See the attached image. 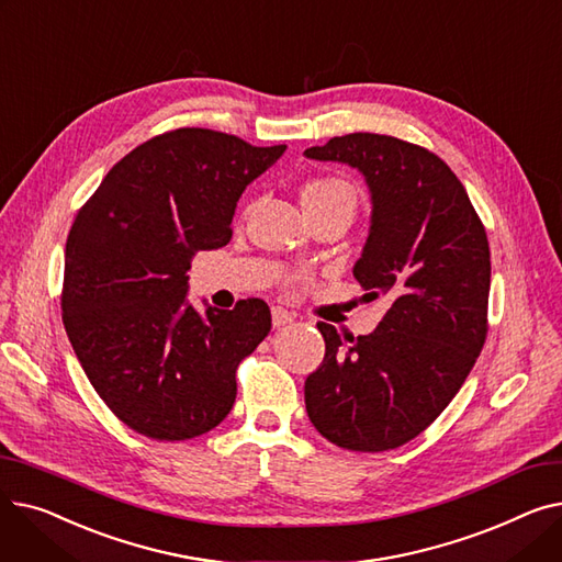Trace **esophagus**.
<instances>
[{"instance_id":"obj_1","label":"esophagus","mask_w":562,"mask_h":562,"mask_svg":"<svg viewBox=\"0 0 562 562\" xmlns=\"http://www.w3.org/2000/svg\"><path fill=\"white\" fill-rule=\"evenodd\" d=\"M271 316H273V326L276 328H282V326H289V323H293V316L289 310H284V307H273L271 310Z\"/></svg>"}]
</instances>
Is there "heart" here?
<instances>
[{
	"instance_id": "1",
	"label": "heart",
	"mask_w": 562,
	"mask_h": 562,
	"mask_svg": "<svg viewBox=\"0 0 562 562\" xmlns=\"http://www.w3.org/2000/svg\"><path fill=\"white\" fill-rule=\"evenodd\" d=\"M301 200H303L305 210H310V206L341 204L352 214L358 206V191H356V187H352L350 180H346V177L323 175V177H314V180H310L303 187Z\"/></svg>"
}]
</instances>
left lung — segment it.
I'll use <instances>...</instances> for the list:
<instances>
[{
	"label": "left lung",
	"mask_w": 562,
	"mask_h": 562,
	"mask_svg": "<svg viewBox=\"0 0 562 562\" xmlns=\"http://www.w3.org/2000/svg\"><path fill=\"white\" fill-rule=\"evenodd\" d=\"M305 157L358 168L371 229L352 276L387 314L371 335L326 339L305 380L314 428L348 451H390L424 432L460 392L487 337L490 244L456 172L415 143L346 134Z\"/></svg>",
	"instance_id": "8db88e82"
}]
</instances>
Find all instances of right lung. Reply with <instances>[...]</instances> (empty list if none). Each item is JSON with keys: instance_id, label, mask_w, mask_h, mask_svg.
<instances>
[{"instance_id": "obj_1", "label": "right lung", "mask_w": 562, "mask_h": 562, "mask_svg": "<svg viewBox=\"0 0 562 562\" xmlns=\"http://www.w3.org/2000/svg\"><path fill=\"white\" fill-rule=\"evenodd\" d=\"M284 150L172 130L134 147L77 212L64 326L91 385L132 430L182 441L229 415L236 369L269 335L271 310L248 299L200 316L187 271L195 252L229 244L236 202Z\"/></svg>"}]
</instances>
